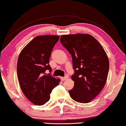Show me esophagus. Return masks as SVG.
I'll use <instances>...</instances> for the list:
<instances>
[{"label":"esophagus","instance_id":"34e87169","mask_svg":"<svg viewBox=\"0 0 126 126\" xmlns=\"http://www.w3.org/2000/svg\"><path fill=\"white\" fill-rule=\"evenodd\" d=\"M68 77V76H64V77H61V78H60V79H61L62 81H64V80H66V79H67Z\"/></svg>","mask_w":126,"mask_h":126}]
</instances>
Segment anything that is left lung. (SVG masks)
Returning a JSON list of instances; mask_svg holds the SVG:
<instances>
[{"label": "left lung", "instance_id": "8db88e82", "mask_svg": "<svg viewBox=\"0 0 126 126\" xmlns=\"http://www.w3.org/2000/svg\"><path fill=\"white\" fill-rule=\"evenodd\" d=\"M60 41L72 58L74 86L68 91L70 95L77 102H90L105 85L109 68L108 56L98 41L89 34L64 35Z\"/></svg>", "mask_w": 126, "mask_h": 126}]
</instances>
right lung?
<instances>
[{
	"label": "right lung",
	"instance_id": "right-lung-1",
	"mask_svg": "<svg viewBox=\"0 0 126 126\" xmlns=\"http://www.w3.org/2000/svg\"><path fill=\"white\" fill-rule=\"evenodd\" d=\"M59 39L56 35L35 37L25 46L18 56L17 65L18 80L24 94L32 103L43 105L49 101L53 89L59 85V79L46 75L51 73L49 59L55 45Z\"/></svg>",
	"mask_w": 126,
	"mask_h": 126
}]
</instances>
